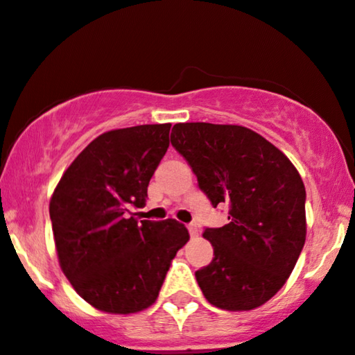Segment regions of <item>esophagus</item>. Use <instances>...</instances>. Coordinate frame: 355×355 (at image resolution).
<instances>
[{"instance_id": "obj_1", "label": "esophagus", "mask_w": 355, "mask_h": 355, "mask_svg": "<svg viewBox=\"0 0 355 355\" xmlns=\"http://www.w3.org/2000/svg\"><path fill=\"white\" fill-rule=\"evenodd\" d=\"M189 233H190V236H191V238L198 236V233H200V228H198V226H196V225L190 223V225H189Z\"/></svg>"}]
</instances>
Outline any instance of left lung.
<instances>
[{"label": "left lung", "instance_id": "left-lung-1", "mask_svg": "<svg viewBox=\"0 0 355 355\" xmlns=\"http://www.w3.org/2000/svg\"><path fill=\"white\" fill-rule=\"evenodd\" d=\"M213 207L230 223L207 228L215 258L195 272L210 304L251 311L283 288L306 241V189L291 160L241 125L175 123L170 135Z\"/></svg>", "mask_w": 355, "mask_h": 355}]
</instances>
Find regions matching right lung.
Instances as JSON below:
<instances>
[{"label": "right lung", "mask_w": 355, "mask_h": 355, "mask_svg": "<svg viewBox=\"0 0 355 355\" xmlns=\"http://www.w3.org/2000/svg\"><path fill=\"white\" fill-rule=\"evenodd\" d=\"M170 123L104 132L59 180L49 202L59 266L76 293L96 309L132 314L147 309L177 251L185 225L135 218L168 148Z\"/></svg>", "instance_id": "obj_1"}]
</instances>
